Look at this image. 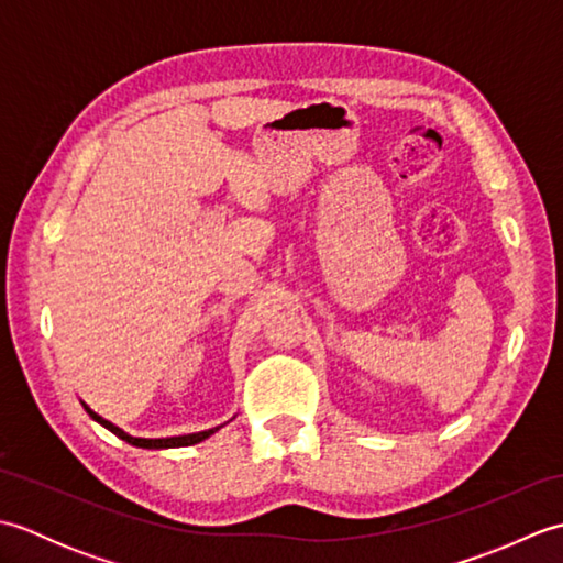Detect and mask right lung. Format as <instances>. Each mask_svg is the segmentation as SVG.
I'll return each instance as SVG.
<instances>
[{
    "mask_svg": "<svg viewBox=\"0 0 563 563\" xmlns=\"http://www.w3.org/2000/svg\"><path fill=\"white\" fill-rule=\"evenodd\" d=\"M84 409H87V413L93 418V421L101 423L103 428H109L113 435H118V438H121V440L130 442V445H135V448H147V450H164V448H188V445H196V442H202V440L210 438L212 433H218V430H220V426H218V428H210V430H200V433H190V435H176V438H133V435H128L123 428H118V426H113L111 421H106V418H101L99 413H93L87 404H84Z\"/></svg>",
    "mask_w": 563,
    "mask_h": 563,
    "instance_id": "add662e5",
    "label": "right lung"
}]
</instances>
